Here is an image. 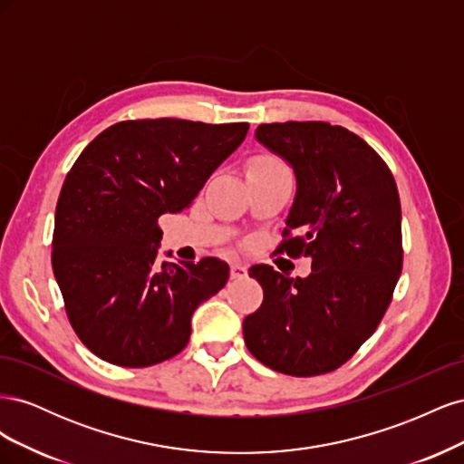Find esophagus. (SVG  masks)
<instances>
[{
  "instance_id": "obj_1",
  "label": "esophagus",
  "mask_w": 464,
  "mask_h": 464,
  "mask_svg": "<svg viewBox=\"0 0 464 464\" xmlns=\"http://www.w3.org/2000/svg\"><path fill=\"white\" fill-rule=\"evenodd\" d=\"M230 276H232V278H244V276H247L246 265H242V263H232V265H230Z\"/></svg>"
}]
</instances>
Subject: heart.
I'll list each match as a JSON object with an SVG mask.
<instances>
[{
	"instance_id": "b5f03b06",
	"label": "heart",
	"mask_w": 464,
	"mask_h": 464,
	"mask_svg": "<svg viewBox=\"0 0 464 464\" xmlns=\"http://www.w3.org/2000/svg\"><path fill=\"white\" fill-rule=\"evenodd\" d=\"M249 168H263V170H278V168H286L283 162H280L276 157H271V154H261V157H256L247 164Z\"/></svg>"
}]
</instances>
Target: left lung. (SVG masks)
Instances as JSON below:
<instances>
[{"instance_id": "8db88e82", "label": "left lung", "mask_w": 464, "mask_h": 464, "mask_svg": "<svg viewBox=\"0 0 464 464\" xmlns=\"http://www.w3.org/2000/svg\"><path fill=\"white\" fill-rule=\"evenodd\" d=\"M256 137L296 174L278 251L310 257L312 273L290 278L271 265L251 266L263 304L244 319V341L275 372L329 373L373 334L401 276L395 178L363 139L341 125L261 123Z\"/></svg>"}]
</instances>
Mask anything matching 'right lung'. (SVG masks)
Segmentation results:
<instances>
[{
	"label": "right lung",
	"mask_w": 464,
	"mask_h": 464,
	"mask_svg": "<svg viewBox=\"0 0 464 464\" xmlns=\"http://www.w3.org/2000/svg\"><path fill=\"white\" fill-rule=\"evenodd\" d=\"M247 130L244 121L128 120L79 154L55 207L52 269L92 354L147 368L186 348L193 312L230 269L217 257L159 263V218L188 208Z\"/></svg>",
	"instance_id": "1"
}]
</instances>
